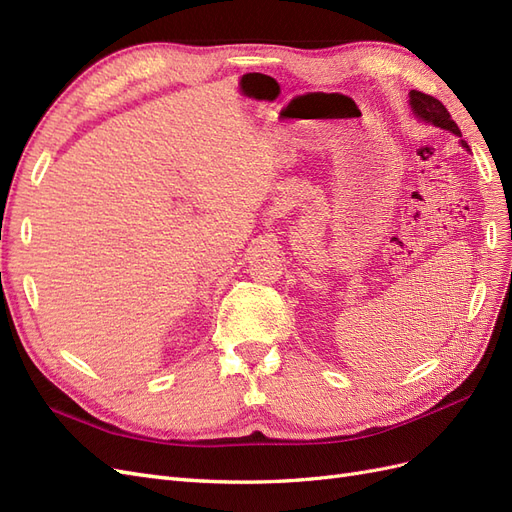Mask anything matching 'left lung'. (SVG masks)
Here are the masks:
<instances>
[{
  "mask_svg": "<svg viewBox=\"0 0 512 512\" xmlns=\"http://www.w3.org/2000/svg\"><path fill=\"white\" fill-rule=\"evenodd\" d=\"M408 96H410L412 115L418 121H425V123H429V126H433V128L448 130V132H453L455 136H461V130L457 128V123L451 119V113L446 111V106L440 100L423 94V91H416V89H412ZM461 147L466 149V151H470L466 141H461Z\"/></svg>",
  "mask_w": 512,
  "mask_h": 512,
  "instance_id": "left-lung-1",
  "label": "left lung"
}]
</instances>
